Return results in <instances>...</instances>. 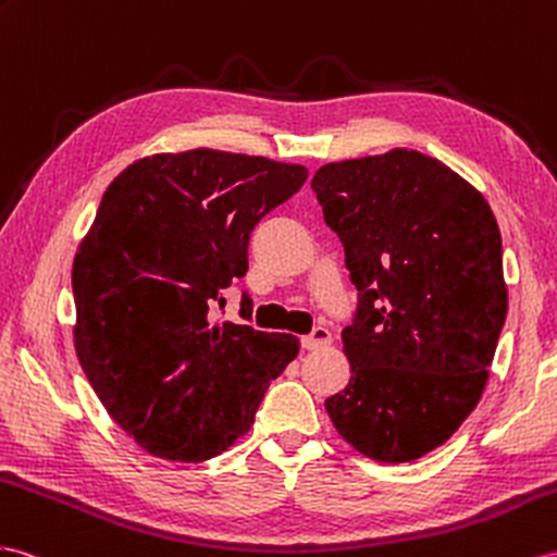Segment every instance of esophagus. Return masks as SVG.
Returning <instances> with one entry per match:
<instances>
[{"instance_id":"34e87169","label":"esophagus","mask_w":557,"mask_h":557,"mask_svg":"<svg viewBox=\"0 0 557 557\" xmlns=\"http://www.w3.org/2000/svg\"><path fill=\"white\" fill-rule=\"evenodd\" d=\"M332 344V332L324 330V326H315L308 336L301 338V346L306 350H320V348H326Z\"/></svg>"}]
</instances>
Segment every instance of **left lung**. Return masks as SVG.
Wrapping results in <instances>:
<instances>
[{"instance_id":"left-lung-1","label":"left lung","mask_w":557,"mask_h":557,"mask_svg":"<svg viewBox=\"0 0 557 557\" xmlns=\"http://www.w3.org/2000/svg\"><path fill=\"white\" fill-rule=\"evenodd\" d=\"M360 292L348 386L326 397L338 435L405 463L480 403L508 310L502 233L482 193L435 157L395 148L312 176Z\"/></svg>"}]
</instances>
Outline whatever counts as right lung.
I'll return each mask as SVG.
<instances>
[{"label": "right lung", "instance_id": "add662e5", "mask_svg": "<svg viewBox=\"0 0 557 557\" xmlns=\"http://www.w3.org/2000/svg\"><path fill=\"white\" fill-rule=\"evenodd\" d=\"M306 178L301 164L195 148L140 157L108 185L75 253L73 336L98 400L148 454L199 463L233 447L298 355L296 336L211 310L247 273L256 223Z\"/></svg>", "mask_w": 557, "mask_h": 557}]
</instances>
